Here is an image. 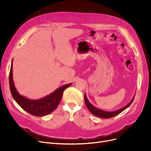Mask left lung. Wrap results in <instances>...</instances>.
I'll return each instance as SVG.
<instances>
[{"instance_id":"left-lung-1","label":"left lung","mask_w":151,"mask_h":151,"mask_svg":"<svg viewBox=\"0 0 151 151\" xmlns=\"http://www.w3.org/2000/svg\"><path fill=\"white\" fill-rule=\"evenodd\" d=\"M134 97L133 98V99L131 100V101L129 103L128 105H127L126 106H125L124 107L118 109L117 111H104L101 110L100 109L97 108L96 107L93 106L91 103L89 101V100H88L86 97V93L84 94V101H85V104L88 108V109L89 110V111L93 115L96 116L97 117H101V118H106V119H109L111 117H114L117 115H118L119 114H120L121 113H122L123 111H124L125 109L127 108L133 102V100H134Z\"/></svg>"}]
</instances>
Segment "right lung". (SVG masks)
Returning a JSON list of instances; mask_svg holds the SVG:
<instances>
[{
    "label": "right lung",
    "instance_id": "1",
    "mask_svg": "<svg viewBox=\"0 0 151 151\" xmlns=\"http://www.w3.org/2000/svg\"><path fill=\"white\" fill-rule=\"evenodd\" d=\"M71 83L60 87L48 96L39 100H30L21 96L16 89L13 80V60L9 75V85L12 96L17 104L26 112L35 116H43L51 113L59 105L63 92Z\"/></svg>",
    "mask_w": 151,
    "mask_h": 151
}]
</instances>
